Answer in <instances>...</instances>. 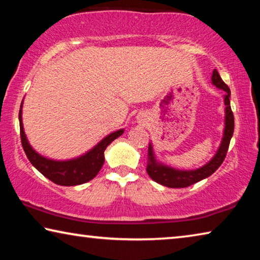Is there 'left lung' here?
I'll return each mask as SVG.
<instances>
[{"instance_id": "obj_1", "label": "left lung", "mask_w": 260, "mask_h": 260, "mask_svg": "<svg viewBox=\"0 0 260 260\" xmlns=\"http://www.w3.org/2000/svg\"><path fill=\"white\" fill-rule=\"evenodd\" d=\"M212 83L220 88V89L225 90V105H226V116H225V129H223V138L221 141V144L218 149L217 153L214 157L211 159L208 164L204 165L203 167H200L197 170L192 171H181V170H175L172 167L161 165L159 162L156 161L155 156H153L152 146L149 144V150H148V166H147V172L153 181L157 183L162 184V186L169 187V188H184L189 187L191 184L196 183L203 180L205 178L210 177L211 174H213L215 171L219 169V166L222 164V161L225 160V157L227 155L228 147H230L231 139L234 133V114L231 109V89L225 82L222 81L221 77L219 76L217 70L214 69L212 73Z\"/></svg>"}]
</instances>
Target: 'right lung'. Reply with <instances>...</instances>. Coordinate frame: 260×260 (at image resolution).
I'll return each mask as SVG.
<instances>
[{
    "instance_id": "right-lung-1",
    "label": "right lung",
    "mask_w": 260,
    "mask_h": 260,
    "mask_svg": "<svg viewBox=\"0 0 260 260\" xmlns=\"http://www.w3.org/2000/svg\"><path fill=\"white\" fill-rule=\"evenodd\" d=\"M21 107H23V102L20 104L19 110V126L21 146H23L26 156H27L30 164L39 172L49 179L50 181L59 184V186H77V184L85 183L94 179L100 172L101 167L103 166L104 150L113 140L119 138L124 133V129L113 132L101 141L99 144H96V147L91 149L90 151H88L81 157L74 158V159L64 161L48 159V158L39 155L29 146L24 132L23 121H21Z\"/></svg>"
}]
</instances>
